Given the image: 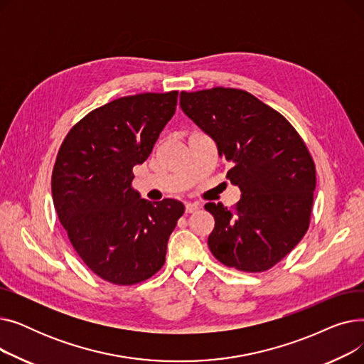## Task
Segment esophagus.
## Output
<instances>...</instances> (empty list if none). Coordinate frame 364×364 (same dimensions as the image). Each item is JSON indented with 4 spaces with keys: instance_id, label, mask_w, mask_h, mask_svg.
<instances>
[{
    "instance_id": "esophagus-1",
    "label": "esophagus",
    "mask_w": 364,
    "mask_h": 364,
    "mask_svg": "<svg viewBox=\"0 0 364 364\" xmlns=\"http://www.w3.org/2000/svg\"><path fill=\"white\" fill-rule=\"evenodd\" d=\"M198 211L196 203H186V214H193Z\"/></svg>"
}]
</instances>
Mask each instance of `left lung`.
Here are the masks:
<instances>
[{
  "mask_svg": "<svg viewBox=\"0 0 364 364\" xmlns=\"http://www.w3.org/2000/svg\"><path fill=\"white\" fill-rule=\"evenodd\" d=\"M183 112L214 139L240 187L230 209L208 202L213 255L246 273L270 270L307 233L316 188L311 153L282 113L239 88L181 91Z\"/></svg>",
  "mask_w": 364,
  "mask_h": 364,
  "instance_id": "1",
  "label": "left lung"
}]
</instances>
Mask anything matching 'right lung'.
<instances>
[{
  "label": "right lung",
  "mask_w": 364,
  "mask_h": 364,
  "mask_svg": "<svg viewBox=\"0 0 364 364\" xmlns=\"http://www.w3.org/2000/svg\"><path fill=\"white\" fill-rule=\"evenodd\" d=\"M178 91L127 95L91 110L65 137L51 176L55 213L76 254L100 279L137 284L165 264L184 205L131 188L177 107Z\"/></svg>",
  "instance_id": "1"
}]
</instances>
